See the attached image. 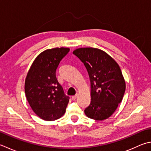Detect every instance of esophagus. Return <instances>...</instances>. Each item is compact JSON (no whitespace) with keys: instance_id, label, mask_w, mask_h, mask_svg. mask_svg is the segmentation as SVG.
Returning a JSON list of instances; mask_svg holds the SVG:
<instances>
[{"instance_id":"1","label":"esophagus","mask_w":151,"mask_h":151,"mask_svg":"<svg viewBox=\"0 0 151 151\" xmlns=\"http://www.w3.org/2000/svg\"><path fill=\"white\" fill-rule=\"evenodd\" d=\"M77 97H78V95H75V96H73V97H72V99L73 100V101H75V100L77 98Z\"/></svg>"}]
</instances>
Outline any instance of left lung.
Listing matches in <instances>:
<instances>
[{
  "label": "left lung",
  "mask_w": 151,
  "mask_h": 151,
  "mask_svg": "<svg viewBox=\"0 0 151 151\" xmlns=\"http://www.w3.org/2000/svg\"><path fill=\"white\" fill-rule=\"evenodd\" d=\"M73 53L84 63L90 77L91 102L84 110L85 114L96 120L108 119L122 101L126 90L119 65L98 48H80Z\"/></svg>",
  "instance_id": "8db88e82"
}]
</instances>
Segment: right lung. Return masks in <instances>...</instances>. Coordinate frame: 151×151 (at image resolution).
<instances>
[{
	"label": "right lung",
	"instance_id": "1",
	"mask_svg": "<svg viewBox=\"0 0 151 151\" xmlns=\"http://www.w3.org/2000/svg\"><path fill=\"white\" fill-rule=\"evenodd\" d=\"M69 48L47 49L32 62L25 81V93L32 110L41 119L53 121L65 113L69 97L55 76L56 69Z\"/></svg>",
	"mask_w": 151,
	"mask_h": 151
}]
</instances>
